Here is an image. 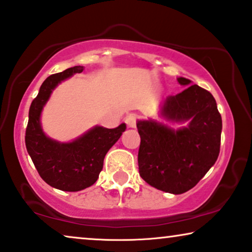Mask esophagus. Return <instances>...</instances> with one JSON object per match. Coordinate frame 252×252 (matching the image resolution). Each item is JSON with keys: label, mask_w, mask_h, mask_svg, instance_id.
<instances>
[{"label": "esophagus", "mask_w": 252, "mask_h": 252, "mask_svg": "<svg viewBox=\"0 0 252 252\" xmlns=\"http://www.w3.org/2000/svg\"><path fill=\"white\" fill-rule=\"evenodd\" d=\"M136 119H138V117H136V114L134 113H130L128 116L125 118V123L126 125L130 127V128H134V127L136 126Z\"/></svg>", "instance_id": "obj_1"}]
</instances>
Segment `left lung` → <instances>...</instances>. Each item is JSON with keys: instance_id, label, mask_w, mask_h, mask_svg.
<instances>
[{"instance_id": "obj_1", "label": "left lung", "mask_w": 252, "mask_h": 252, "mask_svg": "<svg viewBox=\"0 0 252 252\" xmlns=\"http://www.w3.org/2000/svg\"><path fill=\"white\" fill-rule=\"evenodd\" d=\"M188 87L162 104L161 116L189 125L174 129L155 120L136 123L141 138L138 155L142 179L158 190L181 194L191 190L217 162L220 153L222 119L210 91L185 77Z\"/></svg>"}]
</instances>
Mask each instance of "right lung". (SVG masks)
Segmentation results:
<instances>
[{"mask_svg":"<svg viewBox=\"0 0 252 252\" xmlns=\"http://www.w3.org/2000/svg\"><path fill=\"white\" fill-rule=\"evenodd\" d=\"M82 66H75L48 76L41 84L29 110L25 146L40 177L52 188L76 192L96 183L103 169L104 158L118 141L126 125L116 128L96 126L71 142H59L42 132L40 114L52 91L62 81L82 73Z\"/></svg>","mask_w":252,"mask_h":252,"instance_id":"right-lung-1","label":"right lung"}]
</instances>
